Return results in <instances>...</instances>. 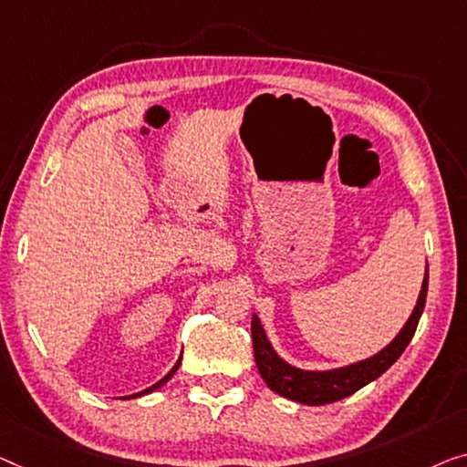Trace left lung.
I'll list each match as a JSON object with an SVG mask.
<instances>
[{"label":"left lung","mask_w":467,"mask_h":467,"mask_svg":"<svg viewBox=\"0 0 467 467\" xmlns=\"http://www.w3.org/2000/svg\"><path fill=\"white\" fill-rule=\"evenodd\" d=\"M428 296V264L426 275H423V283L420 289V297H417L415 308L402 329L396 333L392 342L386 344L379 352L371 354L368 358L357 360V363L333 367V368H321V371H312V368H300L285 360L281 354L275 350L270 339L264 331L262 321L254 312L252 315V337H254V354L255 365L260 371L262 379L273 392L285 396V399L302 402V405L317 407L327 405V402L342 400L346 396L357 392V389L371 384L378 379L381 373L392 367L405 348L411 342L413 333L420 323L423 306H426Z\"/></svg>","instance_id":"obj_1"}]
</instances>
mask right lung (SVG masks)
Here are the masks:
<instances>
[{
  "label": "right lung",
  "instance_id": "1",
  "mask_svg": "<svg viewBox=\"0 0 467 467\" xmlns=\"http://www.w3.org/2000/svg\"><path fill=\"white\" fill-rule=\"evenodd\" d=\"M180 360H182V357H180V358H178V363H176V365H173V367L170 368V371H167V375H165V378H161V379H159V381H157V384H152L150 388H146V389H142V392H136V394H131V396H125V399H138V396H144V394H150V392H155V389H157V388H161L163 384H167V381H170V379H171V375L178 371V367H180Z\"/></svg>",
  "mask_w": 467,
  "mask_h": 467
}]
</instances>
